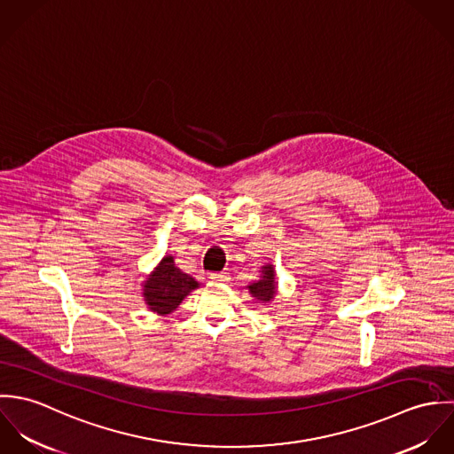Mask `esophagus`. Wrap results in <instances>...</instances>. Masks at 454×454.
Listing matches in <instances>:
<instances>
[{"instance_id": "esophagus-1", "label": "esophagus", "mask_w": 454, "mask_h": 454, "mask_svg": "<svg viewBox=\"0 0 454 454\" xmlns=\"http://www.w3.org/2000/svg\"><path fill=\"white\" fill-rule=\"evenodd\" d=\"M209 279H211L213 283H225V281L229 279V274H227V272H213V274L209 276Z\"/></svg>"}]
</instances>
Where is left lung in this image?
<instances>
[{"mask_svg":"<svg viewBox=\"0 0 454 454\" xmlns=\"http://www.w3.org/2000/svg\"><path fill=\"white\" fill-rule=\"evenodd\" d=\"M250 295L262 302L263 306H267L269 302L274 301L276 294H278V281H276V270L272 263H265L260 267V276L257 281H254L252 285L247 286Z\"/></svg>","mask_w":454,"mask_h":454,"instance_id":"8db88e82","label":"left lung"}]
</instances>
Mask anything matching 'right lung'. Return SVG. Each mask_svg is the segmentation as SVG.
<instances>
[{"mask_svg":"<svg viewBox=\"0 0 454 454\" xmlns=\"http://www.w3.org/2000/svg\"><path fill=\"white\" fill-rule=\"evenodd\" d=\"M141 286L146 308L159 317H168L192 290L199 288V283L191 274L176 267L173 255H166L145 278Z\"/></svg>","mask_w":454,"mask_h":454,"instance_id":"add662e5","label":"right lung"}]
</instances>
